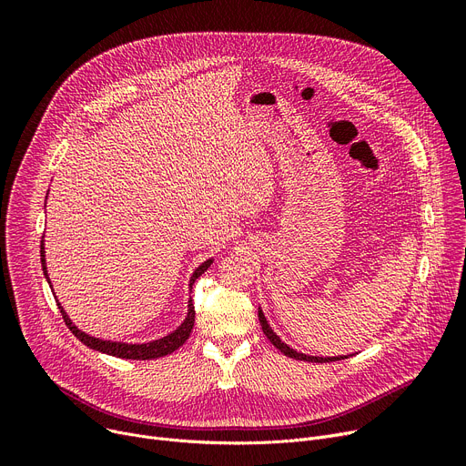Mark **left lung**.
Listing matches in <instances>:
<instances>
[{
  "instance_id": "1",
  "label": "left lung",
  "mask_w": 466,
  "mask_h": 466,
  "mask_svg": "<svg viewBox=\"0 0 466 466\" xmlns=\"http://www.w3.org/2000/svg\"><path fill=\"white\" fill-rule=\"evenodd\" d=\"M258 321H260V327H262V332L266 334V338L272 341V344L283 353V355H287V357H290V359H297V360H306V362H332V360H341V359H348V357H351V355H338V357H317V355H306V353H300V351H297V350H292L290 346H287L285 341L272 330V327L268 325V321H266V315H264V311L258 308Z\"/></svg>"
}]
</instances>
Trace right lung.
<instances>
[{"label":"right lung","instance_id":"add662e5","mask_svg":"<svg viewBox=\"0 0 466 466\" xmlns=\"http://www.w3.org/2000/svg\"><path fill=\"white\" fill-rule=\"evenodd\" d=\"M213 264V258H208L204 260L196 270L192 272L190 279H188V289H192V283L198 279L208 268ZM41 266H43V276L46 279V283L51 285V278H48V270H46V258H45V239H41ZM56 304L60 308V313L64 317L66 325L69 327V330L76 334L83 344L94 351H100V353H106V355H113V357H118V359H134V360H149V359H158V357H164V355H169L174 353L176 350H179L187 338L190 336L192 332V327H194V306H192V300H188L187 304V315L183 323L176 329L171 330L169 334L166 336H160L157 339H151V341H143V344H128V341H115V339H104V338H96V336H90L86 332H83L81 329L76 327V323H73L69 319V315L66 313V309L62 308V304L58 302L56 299Z\"/></svg>","mask_w":466,"mask_h":466}]
</instances>
